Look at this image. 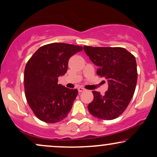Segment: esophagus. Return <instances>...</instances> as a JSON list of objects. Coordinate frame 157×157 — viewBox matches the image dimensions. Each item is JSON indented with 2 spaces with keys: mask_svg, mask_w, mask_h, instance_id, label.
Listing matches in <instances>:
<instances>
[{
  "mask_svg": "<svg viewBox=\"0 0 157 157\" xmlns=\"http://www.w3.org/2000/svg\"><path fill=\"white\" fill-rule=\"evenodd\" d=\"M78 91L79 92H82V91H86V89H84V88H82V87H79L78 89Z\"/></svg>",
  "mask_w": 157,
  "mask_h": 157,
  "instance_id": "esophagus-1",
  "label": "esophagus"
}]
</instances>
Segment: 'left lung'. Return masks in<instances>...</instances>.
I'll return each instance as SVG.
<instances>
[{
    "instance_id": "left-lung-1",
    "label": "left lung",
    "mask_w": 157,
    "mask_h": 157,
    "mask_svg": "<svg viewBox=\"0 0 157 157\" xmlns=\"http://www.w3.org/2000/svg\"><path fill=\"white\" fill-rule=\"evenodd\" d=\"M83 49L94 64L99 66L97 75L107 79L105 94L93 91L94 100L88 109L94 117L111 120L121 115L134 96L137 82L135 57L121 47H91Z\"/></svg>"
}]
</instances>
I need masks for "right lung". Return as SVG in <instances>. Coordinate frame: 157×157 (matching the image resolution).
I'll list each match as a JSON object with an SVG mask.
<instances>
[{"instance_id": "add662e5", "label": "right lung", "mask_w": 157, "mask_h": 157, "mask_svg": "<svg viewBox=\"0 0 157 157\" xmlns=\"http://www.w3.org/2000/svg\"><path fill=\"white\" fill-rule=\"evenodd\" d=\"M82 50L76 45L54 43L39 48L24 70L25 95L29 105L39 120L47 123L67 117L77 96V89L57 84L66 74L68 60Z\"/></svg>"}]
</instances>
